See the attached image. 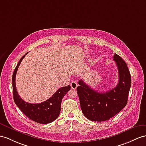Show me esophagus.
Returning <instances> with one entry per match:
<instances>
[{
	"label": "esophagus",
	"mask_w": 146,
	"mask_h": 146,
	"mask_svg": "<svg viewBox=\"0 0 146 146\" xmlns=\"http://www.w3.org/2000/svg\"><path fill=\"white\" fill-rule=\"evenodd\" d=\"M70 87L72 89H76L77 87V83L76 81H73L70 83Z\"/></svg>",
	"instance_id": "obj_1"
}]
</instances>
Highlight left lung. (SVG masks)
<instances>
[{"label": "left lung", "mask_w": 146, "mask_h": 146, "mask_svg": "<svg viewBox=\"0 0 146 146\" xmlns=\"http://www.w3.org/2000/svg\"><path fill=\"white\" fill-rule=\"evenodd\" d=\"M118 70L119 80L113 89L104 93L95 91L82 80L79 81L77 92L82 111L93 121H104L111 118L125 107L131 85L129 70L119 56H113Z\"/></svg>", "instance_id": "left-lung-1"}]
</instances>
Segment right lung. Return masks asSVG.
Returning <instances> with one entry per match:
<instances>
[{
    "mask_svg": "<svg viewBox=\"0 0 146 146\" xmlns=\"http://www.w3.org/2000/svg\"><path fill=\"white\" fill-rule=\"evenodd\" d=\"M28 52H27L18 63L12 76L13 97L15 104L24 115L28 118L40 124H48L54 121L60 114L61 104L62 98L70 89V85L59 88L56 93L47 100L41 104H30L23 100L18 94L15 85V77L18 68Z\"/></svg>",
    "mask_w": 146,
    "mask_h": 146,
    "instance_id": "1",
    "label": "right lung"
}]
</instances>
